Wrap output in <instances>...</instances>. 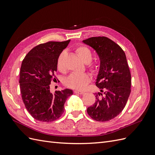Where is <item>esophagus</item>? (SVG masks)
<instances>
[{"label": "esophagus", "instance_id": "1", "mask_svg": "<svg viewBox=\"0 0 155 155\" xmlns=\"http://www.w3.org/2000/svg\"><path fill=\"white\" fill-rule=\"evenodd\" d=\"M74 94H83L85 92H83V91H74Z\"/></svg>", "mask_w": 155, "mask_h": 155}]
</instances>
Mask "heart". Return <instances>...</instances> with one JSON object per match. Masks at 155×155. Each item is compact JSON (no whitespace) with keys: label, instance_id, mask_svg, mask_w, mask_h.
Returning <instances> with one entry per match:
<instances>
[{"label":"heart","instance_id":"1","mask_svg":"<svg viewBox=\"0 0 155 155\" xmlns=\"http://www.w3.org/2000/svg\"><path fill=\"white\" fill-rule=\"evenodd\" d=\"M76 51L79 57L85 63H89L92 58V53L91 50L85 46H78ZM65 55L64 51L60 54L57 61V68L60 72H63L64 70V66L63 59ZM89 68L93 71L97 69V65L94 63L89 64ZM91 78L88 74H71L68 76L64 81L65 85L76 90H83L88 84L91 82Z\"/></svg>","mask_w":155,"mask_h":155}]
</instances>
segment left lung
I'll use <instances>...</instances> for the list:
<instances>
[{
  "label": "left lung",
  "instance_id": "left-lung-1",
  "mask_svg": "<svg viewBox=\"0 0 155 155\" xmlns=\"http://www.w3.org/2000/svg\"><path fill=\"white\" fill-rule=\"evenodd\" d=\"M83 43L95 50L100 60L96 85L100 89L94 104L87 113L98 121L114 118L123 110L130 93L131 76L125 54L120 46L105 37H93Z\"/></svg>",
  "mask_w": 155,
  "mask_h": 155
}]
</instances>
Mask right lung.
Listing matches in <instances>:
<instances>
[{"mask_svg": "<svg viewBox=\"0 0 155 155\" xmlns=\"http://www.w3.org/2000/svg\"><path fill=\"white\" fill-rule=\"evenodd\" d=\"M70 40L50 41L32 48L23 59L20 71V89L26 109L34 119L50 122L58 120L64 112L67 98L73 94L65 88L52 94L50 85L55 79L57 61Z\"/></svg>", "mask_w": 155, "mask_h": 155, "instance_id": "obj_1", "label": "right lung"}]
</instances>
